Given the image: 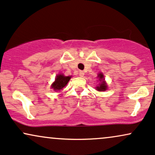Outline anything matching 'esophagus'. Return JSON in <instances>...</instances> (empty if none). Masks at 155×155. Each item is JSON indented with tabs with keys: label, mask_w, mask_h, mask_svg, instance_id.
I'll return each mask as SVG.
<instances>
[{
	"label": "esophagus",
	"mask_w": 155,
	"mask_h": 155,
	"mask_svg": "<svg viewBox=\"0 0 155 155\" xmlns=\"http://www.w3.org/2000/svg\"><path fill=\"white\" fill-rule=\"evenodd\" d=\"M79 75L81 76V77H83V76H84V72L83 71H80L79 72Z\"/></svg>",
	"instance_id": "1"
}]
</instances>
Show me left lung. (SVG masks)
Instances as JSON below:
<instances>
[{
	"mask_svg": "<svg viewBox=\"0 0 155 155\" xmlns=\"http://www.w3.org/2000/svg\"><path fill=\"white\" fill-rule=\"evenodd\" d=\"M98 78H99V80L101 81H102V83L100 84V85L96 87L97 90H98V91H106V88H107V85L106 83H105L103 79H104V75H103L102 73H100L98 74Z\"/></svg>",
	"mask_w": 155,
	"mask_h": 155,
	"instance_id": "8db88e82",
	"label": "left lung"
}]
</instances>
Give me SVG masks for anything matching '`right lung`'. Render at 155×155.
I'll return each mask as SVG.
<instances>
[{
  "mask_svg": "<svg viewBox=\"0 0 155 155\" xmlns=\"http://www.w3.org/2000/svg\"><path fill=\"white\" fill-rule=\"evenodd\" d=\"M70 78H71V77H69V76L65 77L63 74H58L57 76L56 79H55L54 83L51 85V87L56 91H60L68 84Z\"/></svg>",
  "mask_w": 155,
  "mask_h": 155,
  "instance_id": "add662e5",
  "label": "right lung"
}]
</instances>
